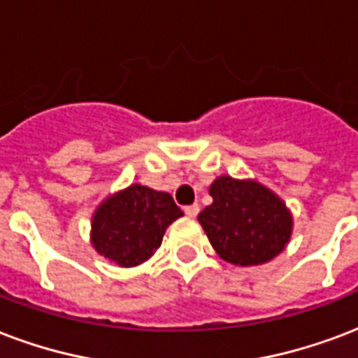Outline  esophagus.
Instances as JSON below:
<instances>
[{
  "instance_id": "1",
  "label": "esophagus",
  "mask_w": 358,
  "mask_h": 358,
  "mask_svg": "<svg viewBox=\"0 0 358 358\" xmlns=\"http://www.w3.org/2000/svg\"><path fill=\"white\" fill-rule=\"evenodd\" d=\"M199 204H189V206H185L184 208V212H185V215H187V217H197V214H199Z\"/></svg>"
}]
</instances>
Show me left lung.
Wrapping results in <instances>:
<instances>
[{
  "label": "left lung",
  "mask_w": 358,
  "mask_h": 358,
  "mask_svg": "<svg viewBox=\"0 0 358 358\" xmlns=\"http://www.w3.org/2000/svg\"><path fill=\"white\" fill-rule=\"evenodd\" d=\"M208 193L212 204L197 220L223 261L257 266L285 250L293 234V214L274 191L257 180L222 174Z\"/></svg>",
  "instance_id": "left-lung-1"
}]
</instances>
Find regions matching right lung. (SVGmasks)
I'll return each instance as SVG.
<instances>
[{
    "instance_id": "add662e5",
    "label": "right lung",
    "mask_w": 358,
    "mask_h": 358,
    "mask_svg": "<svg viewBox=\"0 0 358 358\" xmlns=\"http://www.w3.org/2000/svg\"><path fill=\"white\" fill-rule=\"evenodd\" d=\"M182 215L169 193L131 184L95 208L90 242L116 266H138L157 252L169 225Z\"/></svg>"
}]
</instances>
